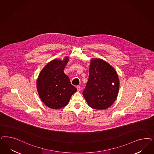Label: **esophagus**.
I'll use <instances>...</instances> for the list:
<instances>
[{
    "label": "esophagus",
    "mask_w": 154,
    "mask_h": 154,
    "mask_svg": "<svg viewBox=\"0 0 154 154\" xmlns=\"http://www.w3.org/2000/svg\"><path fill=\"white\" fill-rule=\"evenodd\" d=\"M76 88H77V89H78V91H80V85H77L76 86Z\"/></svg>",
    "instance_id": "34e87169"
}]
</instances>
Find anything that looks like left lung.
<instances>
[{"label":"left lung","instance_id":"left-lung-1","mask_svg":"<svg viewBox=\"0 0 154 154\" xmlns=\"http://www.w3.org/2000/svg\"><path fill=\"white\" fill-rule=\"evenodd\" d=\"M119 77L114 68L103 60L92 59L89 69V78L83 95L92 108L105 109L116 99L119 90Z\"/></svg>","mask_w":154,"mask_h":154}]
</instances>
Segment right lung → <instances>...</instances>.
Wrapping results in <instances>:
<instances>
[{
  "instance_id": "obj_1",
  "label": "right lung",
  "mask_w": 154,
  "mask_h": 154,
  "mask_svg": "<svg viewBox=\"0 0 154 154\" xmlns=\"http://www.w3.org/2000/svg\"><path fill=\"white\" fill-rule=\"evenodd\" d=\"M68 61L69 57H66L63 60H51L42 69L37 79V88L40 98L51 109L65 107L77 91L63 72Z\"/></svg>"
}]
</instances>
